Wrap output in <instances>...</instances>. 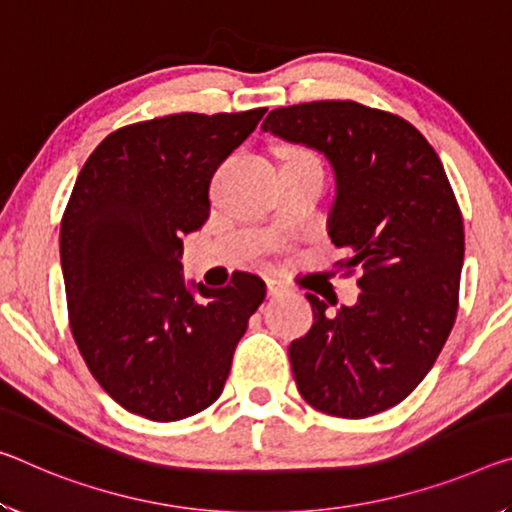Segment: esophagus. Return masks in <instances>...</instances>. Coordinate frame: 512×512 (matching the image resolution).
<instances>
[{
	"instance_id": "obj_1",
	"label": "esophagus",
	"mask_w": 512,
	"mask_h": 512,
	"mask_svg": "<svg viewBox=\"0 0 512 512\" xmlns=\"http://www.w3.org/2000/svg\"><path fill=\"white\" fill-rule=\"evenodd\" d=\"M266 291H269V296H285V294H289L291 287L287 285V282L271 278V280H266Z\"/></svg>"
}]
</instances>
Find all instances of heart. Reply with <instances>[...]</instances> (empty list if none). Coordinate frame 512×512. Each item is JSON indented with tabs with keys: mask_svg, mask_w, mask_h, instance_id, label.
Instances as JSON below:
<instances>
[{
	"mask_svg": "<svg viewBox=\"0 0 512 512\" xmlns=\"http://www.w3.org/2000/svg\"><path fill=\"white\" fill-rule=\"evenodd\" d=\"M291 157H307V159H312L310 154H305V152H296V154H291Z\"/></svg>",
	"mask_w": 512,
	"mask_h": 512,
	"instance_id": "b5f03b06",
	"label": "heart"
}]
</instances>
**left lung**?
<instances>
[{
    "mask_svg": "<svg viewBox=\"0 0 512 512\" xmlns=\"http://www.w3.org/2000/svg\"><path fill=\"white\" fill-rule=\"evenodd\" d=\"M262 129L326 154L330 241L351 253L342 271H362L351 307L307 294L314 323L289 346L298 392L332 417L378 415L424 380L456 321L465 227L449 177L417 127L351 100L273 109Z\"/></svg>",
    "mask_w": 512,
    "mask_h": 512,
    "instance_id": "left-lung-1",
    "label": "left lung"
}]
</instances>
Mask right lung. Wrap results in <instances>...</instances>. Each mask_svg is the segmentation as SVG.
<instances>
[{"label": "right lung", "instance_id": "right-lung-1", "mask_svg": "<svg viewBox=\"0 0 512 512\" xmlns=\"http://www.w3.org/2000/svg\"><path fill=\"white\" fill-rule=\"evenodd\" d=\"M264 113H173L120 127L77 177L61 221L70 330L93 378L134 415L177 421L209 408L266 296L253 273L223 289H189L180 273L182 234L209 218L216 168Z\"/></svg>", "mask_w": 512, "mask_h": 512}]
</instances>
